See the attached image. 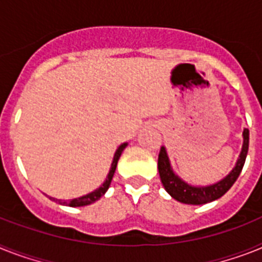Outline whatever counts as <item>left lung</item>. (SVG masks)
Returning <instances> with one entry per match:
<instances>
[{"instance_id":"obj_1","label":"left lung","mask_w":262,"mask_h":262,"mask_svg":"<svg viewBox=\"0 0 262 262\" xmlns=\"http://www.w3.org/2000/svg\"><path fill=\"white\" fill-rule=\"evenodd\" d=\"M243 138V148H241L239 157L235 162V166L232 168V171L221 181L207 186H194L183 181L172 170L167 150H166L165 146H162L161 151H159V157H158V170H159L162 185H163L166 191L174 200L186 205H205L221 198L234 185L238 175L241 174L244 165H245L248 148H249V129L244 128Z\"/></svg>"}]
</instances>
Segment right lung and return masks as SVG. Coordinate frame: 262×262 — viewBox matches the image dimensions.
<instances>
[{"label":"right lung","instance_id":"1","mask_svg":"<svg viewBox=\"0 0 262 262\" xmlns=\"http://www.w3.org/2000/svg\"><path fill=\"white\" fill-rule=\"evenodd\" d=\"M127 144L128 143H122L120 146L118 147V150L115 151V155H114V159H112L111 168H110V171H108L107 178H105V181L103 182V185H101L99 189L94 190V191H91V193L85 194V195H83V196H79V198H73V200H71V201H61V200H56V198H51V200L57 201L60 205H68V206H72V207L87 206V205L94 204V202H96L97 200H100L101 196L107 193L108 187H110V185H111L112 177H114V174H115L119 158H120V155H122L123 150H124V148L127 147Z\"/></svg>","mask_w":262,"mask_h":262}]
</instances>
